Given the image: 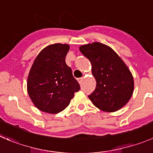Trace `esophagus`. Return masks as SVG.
<instances>
[{
    "mask_svg": "<svg viewBox=\"0 0 153 153\" xmlns=\"http://www.w3.org/2000/svg\"><path fill=\"white\" fill-rule=\"evenodd\" d=\"M83 79L84 78H78V83L79 84H81V82H82V81H83Z\"/></svg>",
    "mask_w": 153,
    "mask_h": 153,
    "instance_id": "1",
    "label": "esophagus"
}]
</instances>
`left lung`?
<instances>
[{"label":"left lung","mask_w":153,"mask_h":153,"mask_svg":"<svg viewBox=\"0 0 153 153\" xmlns=\"http://www.w3.org/2000/svg\"><path fill=\"white\" fill-rule=\"evenodd\" d=\"M80 51L91 62L96 88L88 97L105 112H115L126 105L134 91L130 70L111 48L99 42L81 46Z\"/></svg>","instance_id":"left-lung-1"}]
</instances>
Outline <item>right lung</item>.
I'll return each mask as SVG.
<instances>
[{
  "label": "right lung",
  "mask_w": 153,
  "mask_h": 153,
  "mask_svg": "<svg viewBox=\"0 0 153 153\" xmlns=\"http://www.w3.org/2000/svg\"><path fill=\"white\" fill-rule=\"evenodd\" d=\"M68 44H55L40 52L28 77V95L43 112L56 114L65 109L80 90V85L66 65Z\"/></svg>",
  "instance_id": "right-lung-1"
}]
</instances>
